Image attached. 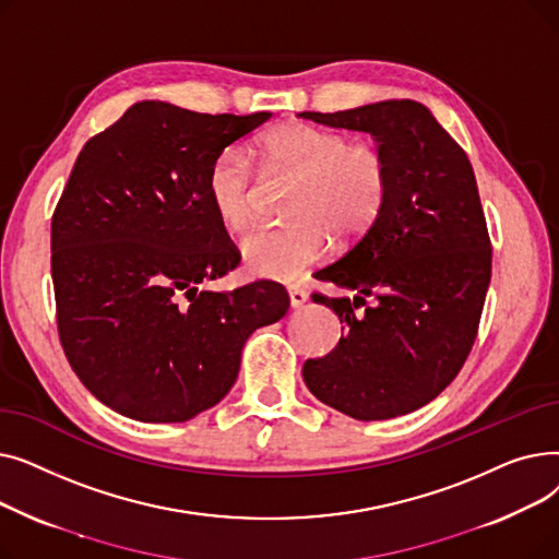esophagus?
Listing matches in <instances>:
<instances>
[{"mask_svg": "<svg viewBox=\"0 0 559 559\" xmlns=\"http://www.w3.org/2000/svg\"><path fill=\"white\" fill-rule=\"evenodd\" d=\"M287 292H289V304H292V308H304V306L308 304V299H310L308 289H304V287H299V285H292Z\"/></svg>", "mask_w": 559, "mask_h": 559, "instance_id": "esophagus-1", "label": "esophagus"}]
</instances>
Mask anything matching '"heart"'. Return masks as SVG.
<instances>
[{
	"label": "heart",
	"mask_w": 559,
	"mask_h": 559,
	"mask_svg": "<svg viewBox=\"0 0 559 559\" xmlns=\"http://www.w3.org/2000/svg\"><path fill=\"white\" fill-rule=\"evenodd\" d=\"M253 154L301 176L292 213L283 224H258L240 240L249 274L274 281L297 278L324 255L331 233L356 242L376 226L390 197V167L371 144L304 122L264 131ZM205 199L219 224L240 228L251 213V163L238 146H226L205 171Z\"/></svg>",
	"instance_id": "1"
}]
</instances>
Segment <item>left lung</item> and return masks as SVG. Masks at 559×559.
<instances>
[{"mask_svg": "<svg viewBox=\"0 0 559 559\" xmlns=\"http://www.w3.org/2000/svg\"><path fill=\"white\" fill-rule=\"evenodd\" d=\"M299 115L371 133L390 167L376 226L314 274L356 297L314 295L344 335L329 356L306 360L304 380L321 403L358 421L407 415L453 383L478 333L491 245L474 167L413 99Z\"/></svg>", "mask_w": 559, "mask_h": 559, "instance_id": "8db88e82", "label": "left lung"}]
</instances>
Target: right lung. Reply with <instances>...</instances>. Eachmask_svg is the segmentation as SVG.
<instances>
[{"instance_id":"add662e5","label":"right lung","mask_w":559,"mask_h":559,"mask_svg":"<svg viewBox=\"0 0 559 559\" xmlns=\"http://www.w3.org/2000/svg\"><path fill=\"white\" fill-rule=\"evenodd\" d=\"M270 117L138 102L81 150L51 217L56 321L74 373L115 413L197 417L230 392L249 335L285 317L272 281L199 289L240 262L205 171Z\"/></svg>"}]
</instances>
